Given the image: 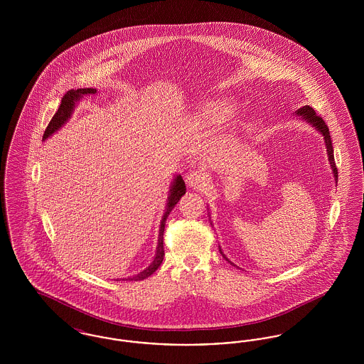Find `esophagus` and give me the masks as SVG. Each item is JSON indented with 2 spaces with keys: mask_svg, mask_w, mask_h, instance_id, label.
Here are the masks:
<instances>
[{
  "mask_svg": "<svg viewBox=\"0 0 364 364\" xmlns=\"http://www.w3.org/2000/svg\"><path fill=\"white\" fill-rule=\"evenodd\" d=\"M206 181H208V174L202 171H192L191 173L186 176L187 186L193 187V188H199V187L205 186Z\"/></svg>",
  "mask_w": 364,
  "mask_h": 364,
  "instance_id": "1",
  "label": "esophagus"
}]
</instances>
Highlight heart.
<instances>
[{
    "instance_id": "1",
    "label": "heart",
    "mask_w": 364,
    "mask_h": 364,
    "mask_svg": "<svg viewBox=\"0 0 364 364\" xmlns=\"http://www.w3.org/2000/svg\"><path fill=\"white\" fill-rule=\"evenodd\" d=\"M228 113V106L221 102H205L199 106L198 116L205 117V116H220Z\"/></svg>"
}]
</instances>
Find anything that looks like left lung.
<instances>
[{
    "label": "left lung",
    "instance_id": "8db88e82",
    "mask_svg": "<svg viewBox=\"0 0 364 364\" xmlns=\"http://www.w3.org/2000/svg\"><path fill=\"white\" fill-rule=\"evenodd\" d=\"M296 114H297V116H300L303 120L310 122L314 128H316V131H319V132L322 134V136L325 139L326 151H328V158H329L330 166H331V171H333V176H334V178H336V181H337V180H338V178H337V177H338V172H337V166H336V162H334L333 146H331L329 128H328L326 122H323V119H322L321 116H318V114L315 113V110L312 109L311 106H309V105H306V106H303V107L297 109ZM220 252L223 254V257H224L226 260H229L226 258L225 255H224V252H223V250H221V248H220ZM229 262H230V260H229ZM230 263H232V262H230ZM232 264H233V263H232Z\"/></svg>",
    "mask_w": 364,
    "mask_h": 364
}]
</instances>
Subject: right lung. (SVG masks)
Instances as JSON below:
<instances>
[{
  "label": "right lung",
  "mask_w": 364,
  "mask_h": 364,
  "mask_svg": "<svg viewBox=\"0 0 364 364\" xmlns=\"http://www.w3.org/2000/svg\"><path fill=\"white\" fill-rule=\"evenodd\" d=\"M97 90L95 88H77V90H70L68 91L63 100L61 104L58 106V110L55 112V114L53 116L52 120L49 122V125L45 129L43 134V140L50 138L54 132H57L65 122H68L72 112L75 109V105L77 101H80L83 98V95H92L95 94ZM186 193V183L183 180V177L180 174H177L173 178V183L171 186V191H169V196H168V203L165 208V213L162 215L161 220V225H159V233H158V245H156V257L153 262L150 263L149 267H146L143 272H140L138 274H135L134 277H129L128 279H135V281H140L144 278L151 276L156 269L161 266L162 260H164V229H165V224H166V218L169 215V213L173 210L176 203L180 200V198Z\"/></svg>",
  "instance_id": "obj_1"
}]
</instances>
